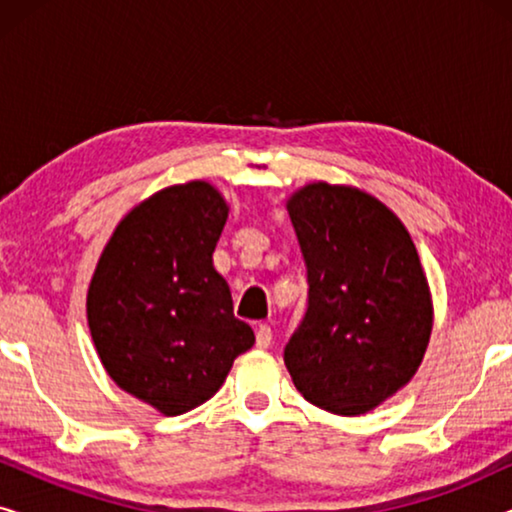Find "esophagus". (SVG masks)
I'll use <instances>...</instances> for the list:
<instances>
[{"label": "esophagus", "mask_w": 512, "mask_h": 512, "mask_svg": "<svg viewBox=\"0 0 512 512\" xmlns=\"http://www.w3.org/2000/svg\"><path fill=\"white\" fill-rule=\"evenodd\" d=\"M272 345V328L268 324H261L256 328V347L268 349Z\"/></svg>", "instance_id": "esophagus-1"}]
</instances>
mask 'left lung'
<instances>
[{"label": "left lung", "mask_w": 512, "mask_h": 512, "mask_svg": "<svg viewBox=\"0 0 512 512\" xmlns=\"http://www.w3.org/2000/svg\"><path fill=\"white\" fill-rule=\"evenodd\" d=\"M307 268V312L284 347L305 401L333 415L373 410L417 373L433 305L401 219L373 195L326 181L286 202Z\"/></svg>", "instance_id": "left-lung-1"}]
</instances>
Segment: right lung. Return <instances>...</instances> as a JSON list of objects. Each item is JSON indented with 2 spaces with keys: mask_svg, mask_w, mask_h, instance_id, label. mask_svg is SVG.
I'll return each instance as SVG.
<instances>
[{
  "mask_svg": "<svg viewBox=\"0 0 512 512\" xmlns=\"http://www.w3.org/2000/svg\"><path fill=\"white\" fill-rule=\"evenodd\" d=\"M226 219L207 181L163 188L125 214L90 279L88 326L104 370L167 417L209 401L256 342L214 270Z\"/></svg>",
  "mask_w": 512,
  "mask_h": 512,
  "instance_id": "obj_1",
  "label": "right lung"
}]
</instances>
